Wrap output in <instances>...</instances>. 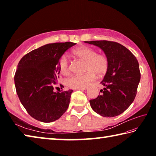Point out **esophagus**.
<instances>
[{"label":"esophagus","mask_w":156,"mask_h":156,"mask_svg":"<svg viewBox=\"0 0 156 156\" xmlns=\"http://www.w3.org/2000/svg\"><path fill=\"white\" fill-rule=\"evenodd\" d=\"M87 89V87H84V88H82V89H78V90H81V91H85Z\"/></svg>","instance_id":"esophagus-1"}]
</instances>
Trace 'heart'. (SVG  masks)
Segmentation results:
<instances>
[{
  "instance_id": "1",
  "label": "heart",
  "mask_w": 156,
  "mask_h": 156,
  "mask_svg": "<svg viewBox=\"0 0 156 156\" xmlns=\"http://www.w3.org/2000/svg\"><path fill=\"white\" fill-rule=\"evenodd\" d=\"M73 54L79 59L86 62L83 75H74L67 80L69 87L72 89H82L87 87L95 79V75L102 76L107 73L109 62L107 57L102 54H98L94 49L89 47H80L73 49ZM58 68L62 74L67 75L69 72V60L66 55L60 58Z\"/></svg>"
}]
</instances>
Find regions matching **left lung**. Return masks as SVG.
<instances>
[{
	"label": "left lung",
	"instance_id": "left-lung-1",
	"mask_svg": "<svg viewBox=\"0 0 156 156\" xmlns=\"http://www.w3.org/2000/svg\"><path fill=\"white\" fill-rule=\"evenodd\" d=\"M99 47L109 62L101 83V95L89 100L95 112L103 117L122 113L133 102L140 80L139 64L135 56L120 43L108 41H84Z\"/></svg>",
	"mask_w": 156,
	"mask_h": 156
}]
</instances>
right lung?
Segmentation results:
<instances>
[{
    "mask_svg": "<svg viewBox=\"0 0 156 156\" xmlns=\"http://www.w3.org/2000/svg\"><path fill=\"white\" fill-rule=\"evenodd\" d=\"M76 44H44L28 53L18 63L14 76L16 90L23 106L34 119L51 122L67 111L73 90L56 92L54 89L59 78L60 58Z\"/></svg>",
    "mask_w": 156,
    "mask_h": 156,
    "instance_id": "obj_1",
    "label": "right lung"
}]
</instances>
